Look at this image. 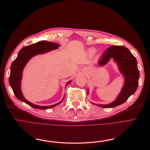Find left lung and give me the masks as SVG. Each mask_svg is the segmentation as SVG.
Listing matches in <instances>:
<instances>
[{
  "label": "left lung",
  "mask_w": 150,
  "mask_h": 150,
  "mask_svg": "<svg viewBox=\"0 0 150 150\" xmlns=\"http://www.w3.org/2000/svg\"><path fill=\"white\" fill-rule=\"evenodd\" d=\"M111 59L117 63L120 73L125 77V83L115 101L109 104H96L104 108H112L124 103L134 93L139 85L140 73L137 67V62L129 49L122 46H110L99 60L98 65L104 66Z\"/></svg>",
  "instance_id": "obj_1"
}]
</instances>
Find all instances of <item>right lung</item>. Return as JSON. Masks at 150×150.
<instances>
[{
  "label": "right lung",
  "instance_id": "obj_1",
  "mask_svg": "<svg viewBox=\"0 0 150 150\" xmlns=\"http://www.w3.org/2000/svg\"><path fill=\"white\" fill-rule=\"evenodd\" d=\"M59 46L60 45L59 44L55 43V42L41 41L37 42L35 44L27 46L20 50L16 59L11 64L10 68V75L9 77V83L10 86L14 93H15V96L19 100L24 102L33 108L43 110L52 108L62 103L64 97L60 102L52 105L40 106L35 105L26 100L23 95L21 88V79H22L23 71L29 60L32 59L33 57L38 54L46 53L50 51H52V50L58 49ZM71 81L66 84V86Z\"/></svg>",
  "mask_w": 150,
  "mask_h": 150
}]
</instances>
